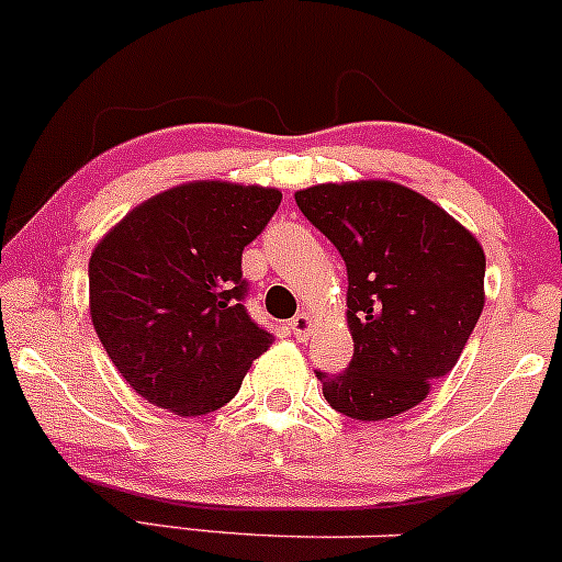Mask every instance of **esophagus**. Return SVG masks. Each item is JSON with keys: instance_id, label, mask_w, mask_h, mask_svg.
Masks as SVG:
<instances>
[{"instance_id": "1", "label": "esophagus", "mask_w": 562, "mask_h": 562, "mask_svg": "<svg viewBox=\"0 0 562 562\" xmlns=\"http://www.w3.org/2000/svg\"><path fill=\"white\" fill-rule=\"evenodd\" d=\"M289 329H292V335L297 337V340H307L313 331V316L311 313H297V316L292 318V324H289Z\"/></svg>"}]
</instances>
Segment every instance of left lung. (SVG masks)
I'll use <instances>...</instances> for the list:
<instances>
[{
  "label": "left lung",
  "instance_id": "left-lung-1",
  "mask_svg": "<svg viewBox=\"0 0 562 562\" xmlns=\"http://www.w3.org/2000/svg\"><path fill=\"white\" fill-rule=\"evenodd\" d=\"M348 270L351 367L316 378L353 420L407 413L456 367L485 305V251L472 231L389 179L324 182L294 192Z\"/></svg>",
  "mask_w": 562,
  "mask_h": 562
}]
</instances>
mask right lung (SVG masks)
Returning a JSON list of instances; mask_svg holds the SVG:
<instances>
[{"mask_svg": "<svg viewBox=\"0 0 562 562\" xmlns=\"http://www.w3.org/2000/svg\"><path fill=\"white\" fill-rule=\"evenodd\" d=\"M279 187L198 179L131 209L88 262L90 322L125 383L182 418L214 413L273 346L240 305V255Z\"/></svg>", "mask_w": 562, "mask_h": 562, "instance_id": "right-lung-1", "label": "right lung"}]
</instances>
